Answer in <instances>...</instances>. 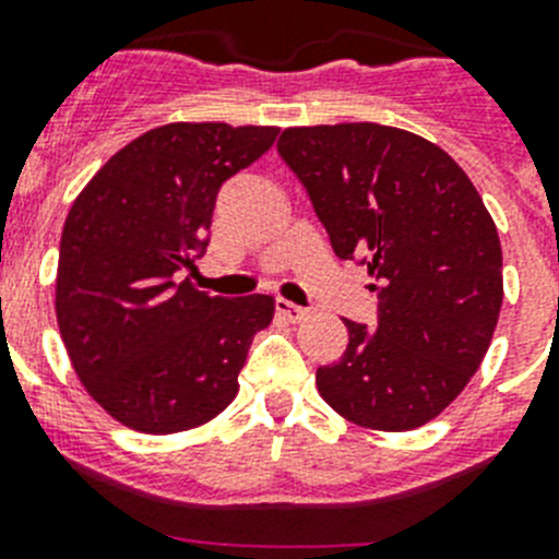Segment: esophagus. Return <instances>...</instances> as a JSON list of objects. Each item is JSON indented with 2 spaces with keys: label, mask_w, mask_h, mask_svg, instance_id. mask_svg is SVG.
<instances>
[{
  "label": "esophagus",
  "mask_w": 559,
  "mask_h": 559,
  "mask_svg": "<svg viewBox=\"0 0 559 559\" xmlns=\"http://www.w3.org/2000/svg\"><path fill=\"white\" fill-rule=\"evenodd\" d=\"M274 308H276V316H283L285 322H302V319H308V310L288 302V299H276Z\"/></svg>",
  "instance_id": "obj_1"
}]
</instances>
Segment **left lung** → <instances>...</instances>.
Returning <instances> with one entry per match:
<instances>
[{"instance_id": "1", "label": "left lung", "mask_w": 559, "mask_h": 559, "mask_svg": "<svg viewBox=\"0 0 559 559\" xmlns=\"http://www.w3.org/2000/svg\"><path fill=\"white\" fill-rule=\"evenodd\" d=\"M276 151L302 181L341 260L367 265L374 328L316 369L319 394L374 431H412L459 397L490 347L503 299L501 243L467 173L417 133L378 122L283 131Z\"/></svg>"}]
</instances>
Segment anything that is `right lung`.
Returning <instances> with one entry per match:
<instances>
[{"instance_id": "add662e5", "label": "right lung", "mask_w": 559, "mask_h": 559, "mask_svg": "<svg viewBox=\"0 0 559 559\" xmlns=\"http://www.w3.org/2000/svg\"><path fill=\"white\" fill-rule=\"evenodd\" d=\"M280 128L170 122L117 151L63 224L56 313L88 394L122 426L176 433L237 394L265 294L210 296L195 271L224 181L274 145Z\"/></svg>"}]
</instances>
